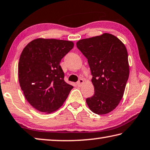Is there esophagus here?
I'll return each instance as SVG.
<instances>
[{"label":"esophagus","instance_id":"1","mask_svg":"<svg viewBox=\"0 0 150 150\" xmlns=\"http://www.w3.org/2000/svg\"><path fill=\"white\" fill-rule=\"evenodd\" d=\"M83 83H84V81H83V79H80L77 82V86H79V87H81V86L83 85Z\"/></svg>","mask_w":150,"mask_h":150}]
</instances>
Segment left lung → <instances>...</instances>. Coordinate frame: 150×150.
<instances>
[{
  "label": "left lung",
  "mask_w": 150,
  "mask_h": 150,
  "mask_svg": "<svg viewBox=\"0 0 150 150\" xmlns=\"http://www.w3.org/2000/svg\"><path fill=\"white\" fill-rule=\"evenodd\" d=\"M77 47L87 59L93 75L95 93L86 102L94 113L106 115L118 106L125 90L129 77L126 48L107 33L81 40Z\"/></svg>",
  "instance_id": "1"
}]
</instances>
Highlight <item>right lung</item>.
I'll list each match as a JSON object with an SVG mask.
<instances>
[{
    "mask_svg": "<svg viewBox=\"0 0 150 150\" xmlns=\"http://www.w3.org/2000/svg\"><path fill=\"white\" fill-rule=\"evenodd\" d=\"M72 42L36 39L22 51L18 63V79L25 98L42 112L57 110L73 87L65 81L59 63L73 49Z\"/></svg>",
    "mask_w": 150,
    "mask_h": 150,
    "instance_id": "1",
    "label": "right lung"
}]
</instances>
